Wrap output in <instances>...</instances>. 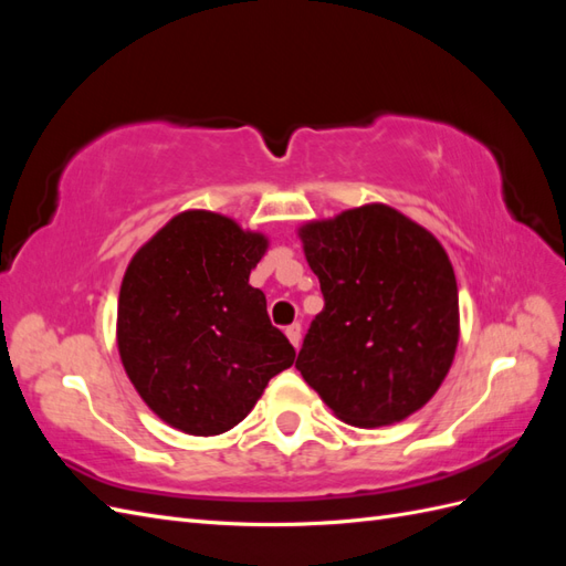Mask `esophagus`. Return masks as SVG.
<instances>
[{
	"mask_svg": "<svg viewBox=\"0 0 566 566\" xmlns=\"http://www.w3.org/2000/svg\"><path fill=\"white\" fill-rule=\"evenodd\" d=\"M285 335H287V339H290V342H293V347H295V349H300V345H302V325H300V323L287 325V328H285Z\"/></svg>",
	"mask_w": 566,
	"mask_h": 566,
	"instance_id": "esophagus-1",
	"label": "esophagus"
}]
</instances>
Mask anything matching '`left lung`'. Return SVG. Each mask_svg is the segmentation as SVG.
<instances>
[{"instance_id": "left-lung-1", "label": "left lung", "mask_w": 566, "mask_h": 566, "mask_svg": "<svg viewBox=\"0 0 566 566\" xmlns=\"http://www.w3.org/2000/svg\"><path fill=\"white\" fill-rule=\"evenodd\" d=\"M325 300L297 356L304 382L354 427L401 422L453 364L460 312L447 250L382 202L297 229Z\"/></svg>"}]
</instances>
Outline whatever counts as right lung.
<instances>
[{
    "mask_svg": "<svg viewBox=\"0 0 566 566\" xmlns=\"http://www.w3.org/2000/svg\"><path fill=\"white\" fill-rule=\"evenodd\" d=\"M269 238L231 217L186 210L144 243L117 300V352L163 422L214 437L241 422L295 349L273 328L250 271Z\"/></svg>",
    "mask_w": 566,
    "mask_h": 566,
    "instance_id": "1",
    "label": "right lung"
}]
</instances>
